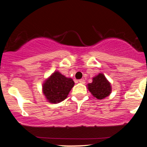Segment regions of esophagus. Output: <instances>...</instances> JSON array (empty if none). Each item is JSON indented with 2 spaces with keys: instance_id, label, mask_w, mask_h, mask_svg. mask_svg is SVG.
<instances>
[{
  "instance_id": "1",
  "label": "esophagus",
  "mask_w": 147,
  "mask_h": 147,
  "mask_svg": "<svg viewBox=\"0 0 147 147\" xmlns=\"http://www.w3.org/2000/svg\"><path fill=\"white\" fill-rule=\"evenodd\" d=\"M79 82L80 84H85V83H86V82H85V80H84V79H79Z\"/></svg>"
}]
</instances>
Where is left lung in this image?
<instances>
[{
    "mask_svg": "<svg viewBox=\"0 0 147 147\" xmlns=\"http://www.w3.org/2000/svg\"><path fill=\"white\" fill-rule=\"evenodd\" d=\"M88 89L93 97L98 99H102L110 95L112 91L111 83L104 74L99 73L92 78V82L88 84Z\"/></svg>",
    "mask_w": 147,
    "mask_h": 147,
    "instance_id": "8db88e82",
    "label": "left lung"
}]
</instances>
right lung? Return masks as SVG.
<instances>
[{
	"mask_svg": "<svg viewBox=\"0 0 147 147\" xmlns=\"http://www.w3.org/2000/svg\"><path fill=\"white\" fill-rule=\"evenodd\" d=\"M74 85L72 79L65 77L56 70L44 81L42 92L48 102L57 104L67 98Z\"/></svg>",
	"mask_w": 147,
	"mask_h": 147,
	"instance_id": "obj_1",
	"label": "right lung"
}]
</instances>
